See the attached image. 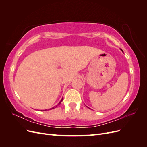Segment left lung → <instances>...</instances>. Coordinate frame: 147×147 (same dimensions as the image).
Wrapping results in <instances>:
<instances>
[{"label":"left lung","mask_w":147,"mask_h":147,"mask_svg":"<svg viewBox=\"0 0 147 147\" xmlns=\"http://www.w3.org/2000/svg\"><path fill=\"white\" fill-rule=\"evenodd\" d=\"M120 50H121V51H123V50H121V49H120Z\"/></svg>","instance_id":"obj_1"}]
</instances>
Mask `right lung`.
Instances as JSON below:
<instances>
[{
  "label": "right lung",
  "instance_id": "obj_1",
  "mask_svg": "<svg viewBox=\"0 0 147 147\" xmlns=\"http://www.w3.org/2000/svg\"><path fill=\"white\" fill-rule=\"evenodd\" d=\"M63 98H62V99L61 100V101H60V102H59V104H57V105H56V106H55V107H52L51 109H50V110H51V109H55V108L57 107V105H58L59 104H60L61 103V102H62V101H63ZM48 110H49V109H48ZM46 110H43V111H46Z\"/></svg>",
  "mask_w": 147,
  "mask_h": 147
}]
</instances>
